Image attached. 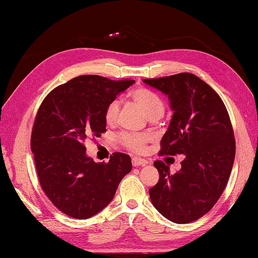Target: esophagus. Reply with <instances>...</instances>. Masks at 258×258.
I'll list each match as a JSON object with an SVG mask.
<instances>
[{
    "label": "esophagus",
    "instance_id": "esophagus-1",
    "mask_svg": "<svg viewBox=\"0 0 258 258\" xmlns=\"http://www.w3.org/2000/svg\"><path fill=\"white\" fill-rule=\"evenodd\" d=\"M148 164H149V162L146 161V159L139 158V157L132 158V165H134L135 167H138V166H145V165H148Z\"/></svg>",
    "mask_w": 258,
    "mask_h": 258
}]
</instances>
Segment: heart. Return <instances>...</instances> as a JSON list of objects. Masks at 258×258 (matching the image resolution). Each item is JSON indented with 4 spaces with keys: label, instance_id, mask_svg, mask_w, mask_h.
I'll return each mask as SVG.
<instances>
[{
    "label": "heart",
    "instance_id": "heart-1",
    "mask_svg": "<svg viewBox=\"0 0 258 258\" xmlns=\"http://www.w3.org/2000/svg\"><path fill=\"white\" fill-rule=\"evenodd\" d=\"M129 97L141 107L143 112L151 118L159 117L165 109L163 99L154 91L143 87H139L129 92ZM119 115V102L117 100L110 101L104 110V119L107 124H114ZM150 140V136L144 134H129L124 132L120 136V141L124 148L135 152H142L145 144Z\"/></svg>",
    "mask_w": 258,
    "mask_h": 258
}]
</instances>
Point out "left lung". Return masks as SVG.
<instances>
[{
	"label": "left lung",
	"mask_w": 258,
	"mask_h": 258,
	"mask_svg": "<svg viewBox=\"0 0 258 258\" xmlns=\"http://www.w3.org/2000/svg\"><path fill=\"white\" fill-rule=\"evenodd\" d=\"M144 83L168 96L173 110L161 141V155L183 154L181 169L155 161L158 182L149 190L165 218L189 224L212 210L224 192L235 156L230 117L220 96L198 76L181 73Z\"/></svg>",
	"instance_id": "left-lung-1"
}]
</instances>
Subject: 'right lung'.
<instances>
[{
    "label": "right lung",
    "mask_w": 258,
    "mask_h": 258,
    "mask_svg": "<svg viewBox=\"0 0 258 258\" xmlns=\"http://www.w3.org/2000/svg\"><path fill=\"white\" fill-rule=\"evenodd\" d=\"M134 83L79 76L52 90L40 105L30 144L39 181L55 207L69 217L88 219L100 213L132 169L123 153H114L108 163H95L87 155L85 141L106 132L107 104Z\"/></svg>",
    "instance_id": "1"
}]
</instances>
